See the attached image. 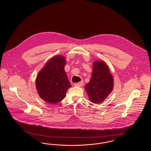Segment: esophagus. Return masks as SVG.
Listing matches in <instances>:
<instances>
[{
	"label": "esophagus",
	"instance_id": "esophagus-1",
	"mask_svg": "<svg viewBox=\"0 0 151 151\" xmlns=\"http://www.w3.org/2000/svg\"><path fill=\"white\" fill-rule=\"evenodd\" d=\"M83 85V81H80L79 83H75L74 84V86H78V87L82 86Z\"/></svg>",
	"mask_w": 151,
	"mask_h": 151
}]
</instances>
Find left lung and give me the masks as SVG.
Instances as JSON below:
<instances>
[{"label": "left lung", "mask_w": 151, "mask_h": 151, "mask_svg": "<svg viewBox=\"0 0 151 151\" xmlns=\"http://www.w3.org/2000/svg\"><path fill=\"white\" fill-rule=\"evenodd\" d=\"M113 88L114 79L108 65L103 60L94 62L92 78L85 86L90 101L101 104L111 93Z\"/></svg>", "instance_id": "obj_1"}]
</instances>
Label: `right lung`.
Segmentation results:
<instances>
[{"mask_svg": "<svg viewBox=\"0 0 151 151\" xmlns=\"http://www.w3.org/2000/svg\"><path fill=\"white\" fill-rule=\"evenodd\" d=\"M65 58L58 55L50 59L38 72L36 89L46 102L57 104L64 99L67 90L71 87L65 72Z\"/></svg>", "mask_w": 151, "mask_h": 151, "instance_id": "obj_1", "label": "right lung"}]
</instances>
